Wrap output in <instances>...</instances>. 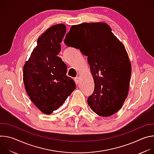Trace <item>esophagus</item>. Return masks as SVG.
I'll return each mask as SVG.
<instances>
[{
    "mask_svg": "<svg viewBox=\"0 0 154 154\" xmlns=\"http://www.w3.org/2000/svg\"><path fill=\"white\" fill-rule=\"evenodd\" d=\"M74 80H75V83L77 84V85H78L79 83V81H80V80H79V77H75V79H74Z\"/></svg>",
    "mask_w": 154,
    "mask_h": 154,
    "instance_id": "34e87169",
    "label": "esophagus"
}]
</instances>
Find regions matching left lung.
Segmentation results:
<instances>
[{
	"instance_id": "1",
	"label": "left lung",
	"mask_w": 154,
	"mask_h": 154,
	"mask_svg": "<svg viewBox=\"0 0 154 154\" xmlns=\"http://www.w3.org/2000/svg\"><path fill=\"white\" fill-rule=\"evenodd\" d=\"M65 45L79 49L90 64L94 82L87 102L100 116H110L121 108L127 97L131 63L123 44L105 23L72 26Z\"/></svg>"
}]
</instances>
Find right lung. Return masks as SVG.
I'll return each mask as SVG.
<instances>
[{
	"mask_svg": "<svg viewBox=\"0 0 154 154\" xmlns=\"http://www.w3.org/2000/svg\"><path fill=\"white\" fill-rule=\"evenodd\" d=\"M66 32L63 24L47 29L38 38L37 46L24 66L26 92L35 106L46 115L60 108L75 88L74 81L66 75V64L57 56Z\"/></svg>",
	"mask_w": 154,
	"mask_h": 154,
	"instance_id": "add662e5",
	"label": "right lung"
}]
</instances>
